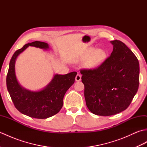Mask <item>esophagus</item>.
<instances>
[{
  "label": "esophagus",
  "mask_w": 147,
  "mask_h": 147,
  "mask_svg": "<svg viewBox=\"0 0 147 147\" xmlns=\"http://www.w3.org/2000/svg\"><path fill=\"white\" fill-rule=\"evenodd\" d=\"M75 80L76 81V82H80V81L82 80V76H81L80 74H78L76 76V78H75Z\"/></svg>",
  "instance_id": "obj_1"
}]
</instances>
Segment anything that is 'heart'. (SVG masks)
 Returning a JSON list of instances; mask_svg holds the SVG:
<instances>
[{"instance_id":"1","label":"heart","mask_w":147,"mask_h":147,"mask_svg":"<svg viewBox=\"0 0 147 147\" xmlns=\"http://www.w3.org/2000/svg\"><path fill=\"white\" fill-rule=\"evenodd\" d=\"M90 58L87 65L89 67H95L100 65L106 59V53L102 49H96L94 47H90L85 55L82 58L86 60Z\"/></svg>"}]
</instances>
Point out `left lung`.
<instances>
[{"label": "left lung", "instance_id": "obj_1", "mask_svg": "<svg viewBox=\"0 0 147 147\" xmlns=\"http://www.w3.org/2000/svg\"><path fill=\"white\" fill-rule=\"evenodd\" d=\"M110 57L93 69H82L87 107L102 116L115 115L128 107L139 86L140 66L133 52L119 40Z\"/></svg>", "mask_w": 147, "mask_h": 147}]
</instances>
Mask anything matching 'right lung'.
Masks as SVG:
<instances>
[{
    "mask_svg": "<svg viewBox=\"0 0 147 147\" xmlns=\"http://www.w3.org/2000/svg\"><path fill=\"white\" fill-rule=\"evenodd\" d=\"M29 46L44 50L49 49L48 43L35 41L27 43L16 51L9 63L6 78L7 88L15 107L21 113L33 118L47 119L60 111L63 105L64 96L74 83L77 73L74 71L66 74H56L45 88L38 91L23 88L16 76L15 62L18 55Z\"/></svg>",
    "mask_w": 147,
    "mask_h": 147,
    "instance_id": "right-lung-1",
    "label": "right lung"
}]
</instances>
